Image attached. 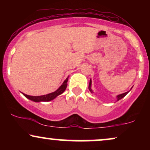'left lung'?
Instances as JSON below:
<instances>
[{
  "label": "left lung",
  "mask_w": 150,
  "mask_h": 150,
  "mask_svg": "<svg viewBox=\"0 0 150 150\" xmlns=\"http://www.w3.org/2000/svg\"><path fill=\"white\" fill-rule=\"evenodd\" d=\"M91 84H92V81H89V91H90V92H92V89H91ZM128 92H125V93H123V94H119V95H118L117 96V99H118V100H120V99H121L122 98H123L125 97V95H126L127 94H128Z\"/></svg>",
  "instance_id": "left-lung-1"
}]
</instances>
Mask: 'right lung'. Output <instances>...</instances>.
Returning <instances> with one entry per match:
<instances>
[{
	"label": "right lung",
	"mask_w": 150,
	"mask_h": 150,
	"mask_svg": "<svg viewBox=\"0 0 150 150\" xmlns=\"http://www.w3.org/2000/svg\"><path fill=\"white\" fill-rule=\"evenodd\" d=\"M68 80V78H66V80L63 82V85H62L61 87H60L59 88L57 89V90L55 91V92H53L52 93H50V94H46V95L33 97V96L27 95V94H24V93H23V95L25 96V97H27V99H30V100H32L33 101H35V102H39V101H49L52 100V99H55V98L57 97V96L60 95V94H61L62 93L64 92V91L65 90V89H66L67 85H68V84H67Z\"/></svg>",
	"instance_id": "right-lung-1"
}]
</instances>
